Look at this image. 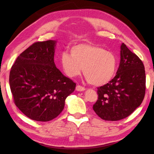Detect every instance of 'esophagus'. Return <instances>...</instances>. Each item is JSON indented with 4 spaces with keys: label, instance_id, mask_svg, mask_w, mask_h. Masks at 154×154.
<instances>
[{
    "label": "esophagus",
    "instance_id": "34e87169",
    "mask_svg": "<svg viewBox=\"0 0 154 154\" xmlns=\"http://www.w3.org/2000/svg\"><path fill=\"white\" fill-rule=\"evenodd\" d=\"M76 90L78 91V92H83V91H85V88H83L82 86H81V85H77L76 87Z\"/></svg>",
    "mask_w": 154,
    "mask_h": 154
}]
</instances>
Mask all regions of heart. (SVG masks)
<instances>
[{"label": "heart", "mask_w": 154, "mask_h": 154, "mask_svg": "<svg viewBox=\"0 0 154 154\" xmlns=\"http://www.w3.org/2000/svg\"><path fill=\"white\" fill-rule=\"evenodd\" d=\"M71 55L64 52L60 62L64 72L70 77L79 75L83 71L88 82L94 86H101L114 77L118 60L113 52L94 44L78 43L70 49Z\"/></svg>", "instance_id": "obj_1"}]
</instances>
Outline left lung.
I'll use <instances>...</instances> for the list:
<instances>
[{
    "label": "left lung",
    "mask_w": 154,
    "mask_h": 154,
    "mask_svg": "<svg viewBox=\"0 0 154 154\" xmlns=\"http://www.w3.org/2000/svg\"><path fill=\"white\" fill-rule=\"evenodd\" d=\"M120 63L113 79L98 88L95 113L106 121L129 116L142 103L145 94V71L143 62L124 43L120 47Z\"/></svg>",
    "instance_id": "left-lung-1"
}]
</instances>
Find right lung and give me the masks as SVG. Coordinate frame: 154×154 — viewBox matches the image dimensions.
<instances>
[{
	"mask_svg": "<svg viewBox=\"0 0 154 154\" xmlns=\"http://www.w3.org/2000/svg\"><path fill=\"white\" fill-rule=\"evenodd\" d=\"M56 41L36 42L17 57L9 75L15 105L28 118L38 122L56 118L76 83L54 63Z\"/></svg>",
	"mask_w": 154,
	"mask_h": 154,
	"instance_id": "obj_1",
	"label": "right lung"
}]
</instances>
